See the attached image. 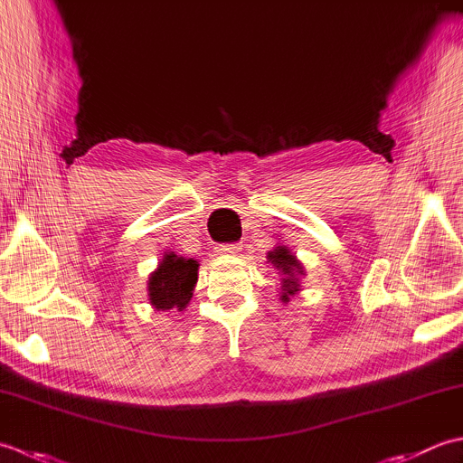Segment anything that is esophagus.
I'll use <instances>...</instances> for the list:
<instances>
[{
	"label": "esophagus",
	"mask_w": 463,
	"mask_h": 463,
	"mask_svg": "<svg viewBox=\"0 0 463 463\" xmlns=\"http://www.w3.org/2000/svg\"><path fill=\"white\" fill-rule=\"evenodd\" d=\"M239 252V244H221V247H216V254H221V257H237Z\"/></svg>",
	"instance_id": "34e87169"
}]
</instances>
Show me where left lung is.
<instances>
[{
	"mask_svg": "<svg viewBox=\"0 0 463 463\" xmlns=\"http://www.w3.org/2000/svg\"><path fill=\"white\" fill-rule=\"evenodd\" d=\"M267 262L272 264L274 270H279L277 272L280 277L279 300L288 304L290 298L297 297V294L302 290L300 280L307 277L302 262L297 259V254H294L288 247H284V244H277L272 250H269Z\"/></svg>",
	"mask_w": 463,
	"mask_h": 463,
	"instance_id": "8db88e82",
	"label": "left lung"
}]
</instances>
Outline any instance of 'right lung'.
Segmentation results:
<instances>
[{
  "mask_svg": "<svg viewBox=\"0 0 463 463\" xmlns=\"http://www.w3.org/2000/svg\"><path fill=\"white\" fill-rule=\"evenodd\" d=\"M199 280V262L181 254L165 252L146 280V297L156 312L184 310Z\"/></svg>",
  "mask_w": 463,
  "mask_h": 463,
  "instance_id": "obj_1",
  "label": "right lung"
}]
</instances>
